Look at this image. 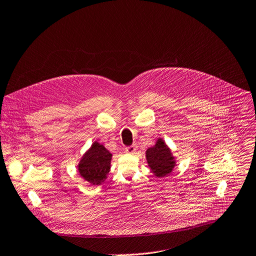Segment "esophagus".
I'll list each match as a JSON object with an SVG mask.
<instances>
[{
    "instance_id": "34e87169",
    "label": "esophagus",
    "mask_w": 256,
    "mask_h": 256,
    "mask_svg": "<svg viewBox=\"0 0 256 256\" xmlns=\"http://www.w3.org/2000/svg\"><path fill=\"white\" fill-rule=\"evenodd\" d=\"M136 149H138V147H136V146H134V145H132V146H128V147H126V152L132 154V153H134V152L136 151Z\"/></svg>"
}]
</instances>
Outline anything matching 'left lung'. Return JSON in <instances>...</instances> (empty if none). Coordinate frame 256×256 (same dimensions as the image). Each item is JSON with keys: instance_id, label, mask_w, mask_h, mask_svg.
<instances>
[{"instance_id": "left-lung-1", "label": "left lung", "mask_w": 256, "mask_h": 256, "mask_svg": "<svg viewBox=\"0 0 256 256\" xmlns=\"http://www.w3.org/2000/svg\"><path fill=\"white\" fill-rule=\"evenodd\" d=\"M148 164L156 176H164L172 172L174 166V160L166 145L158 140L156 145L146 152Z\"/></svg>"}]
</instances>
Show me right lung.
<instances>
[{"label":"right lung","mask_w":256,"mask_h":256,"mask_svg":"<svg viewBox=\"0 0 256 256\" xmlns=\"http://www.w3.org/2000/svg\"><path fill=\"white\" fill-rule=\"evenodd\" d=\"M111 154L103 145L94 143L80 160V176L92 184H99L106 178L110 170Z\"/></svg>","instance_id":"add662e5"}]
</instances>
